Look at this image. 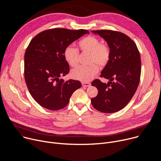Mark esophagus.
<instances>
[{"label":"esophagus","mask_w":161,"mask_h":161,"mask_svg":"<svg viewBox=\"0 0 161 161\" xmlns=\"http://www.w3.org/2000/svg\"><path fill=\"white\" fill-rule=\"evenodd\" d=\"M81 84H82V85H83V86H86V87L90 86V85H91V84H90V83H88V82H82Z\"/></svg>","instance_id":"obj_1"}]
</instances>
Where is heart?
<instances>
[{"mask_svg":"<svg viewBox=\"0 0 161 161\" xmlns=\"http://www.w3.org/2000/svg\"><path fill=\"white\" fill-rule=\"evenodd\" d=\"M78 47L83 53H90L89 62H96L100 66L106 64L109 58V50L105 44H101L100 40L92 36L83 38L78 42ZM65 61L71 67L78 64V52L71 46L66 47L64 51ZM99 67L95 64L90 65H80L71 71V76L76 80L85 82L91 80L97 74Z\"/></svg>","mask_w":161,"mask_h":161,"instance_id":"1","label":"heart"}]
</instances>
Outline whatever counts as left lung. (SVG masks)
<instances>
[{"label": "left lung", "instance_id": "left-lung-1", "mask_svg": "<svg viewBox=\"0 0 161 161\" xmlns=\"http://www.w3.org/2000/svg\"><path fill=\"white\" fill-rule=\"evenodd\" d=\"M91 32L104 39L109 48V58L101 75L109 81L107 84L97 79L92 81L98 95L91 99L92 104L103 113L119 111L130 101L139 85L140 52L135 42L123 33L109 30Z\"/></svg>", "mask_w": 161, "mask_h": 161}]
</instances>
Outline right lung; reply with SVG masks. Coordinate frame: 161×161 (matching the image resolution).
Returning <instances> with one entry per match:
<instances>
[{
  "label": "right lung",
  "mask_w": 161,
  "mask_h": 161,
  "mask_svg": "<svg viewBox=\"0 0 161 161\" xmlns=\"http://www.w3.org/2000/svg\"><path fill=\"white\" fill-rule=\"evenodd\" d=\"M86 30L53 29L36 35L30 42L24 56V76L34 100L42 107L58 110L65 107L74 92L81 86L78 80L64 81L60 76L69 72L64 51Z\"/></svg>",
  "instance_id": "right-lung-1"
}]
</instances>
